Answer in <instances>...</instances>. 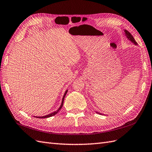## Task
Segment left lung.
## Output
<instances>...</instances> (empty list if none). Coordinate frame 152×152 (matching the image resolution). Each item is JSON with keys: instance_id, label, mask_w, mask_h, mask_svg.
Wrapping results in <instances>:
<instances>
[{"instance_id": "8db88e82", "label": "left lung", "mask_w": 152, "mask_h": 152, "mask_svg": "<svg viewBox=\"0 0 152 152\" xmlns=\"http://www.w3.org/2000/svg\"><path fill=\"white\" fill-rule=\"evenodd\" d=\"M124 32H125V35H126V38L129 40V41H131V42L132 43H133L134 45H137L138 44H137V43L136 42V41L135 40H134V38L133 37V36L131 35V34L130 33V32H129L127 31V30H124ZM97 114H102V113H97V112H96Z\"/></svg>"}]
</instances>
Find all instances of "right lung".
Wrapping results in <instances>:
<instances>
[{"instance_id": "obj_1", "label": "right lung", "mask_w": 152, "mask_h": 152, "mask_svg": "<svg viewBox=\"0 0 152 152\" xmlns=\"http://www.w3.org/2000/svg\"><path fill=\"white\" fill-rule=\"evenodd\" d=\"M67 92V90H66V91L65 92L64 94L63 97H62V99L61 104H60V107H59L58 109H57L56 111H55V112H53V113H50L49 114H48V115H46V116H34V117L38 118H49V117H50V116H54V115H55V114L58 113V111L62 109V106H63V103H64V97H65V96H66V95Z\"/></svg>"}]
</instances>
